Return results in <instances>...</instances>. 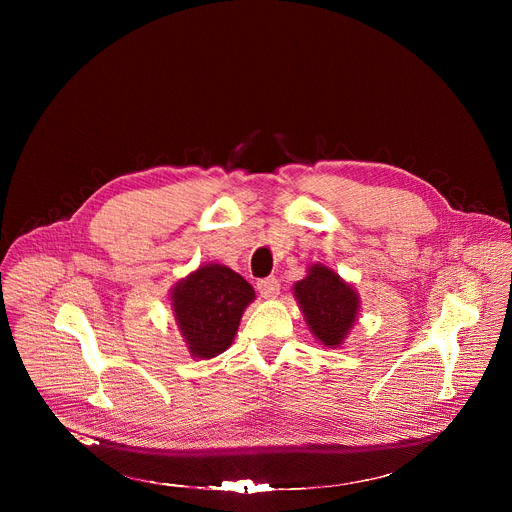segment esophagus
Wrapping results in <instances>:
<instances>
[{
  "instance_id": "34e87169",
  "label": "esophagus",
  "mask_w": 512,
  "mask_h": 512,
  "mask_svg": "<svg viewBox=\"0 0 512 512\" xmlns=\"http://www.w3.org/2000/svg\"><path fill=\"white\" fill-rule=\"evenodd\" d=\"M257 289H259V294H261L265 300H273V298H277V294H279V281H277L275 277H265V279H261V281L257 283Z\"/></svg>"
}]
</instances>
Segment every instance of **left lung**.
Returning <instances> with one entry per match:
<instances>
[{
  "mask_svg": "<svg viewBox=\"0 0 512 512\" xmlns=\"http://www.w3.org/2000/svg\"><path fill=\"white\" fill-rule=\"evenodd\" d=\"M294 298L312 336L338 348L348 338L360 312V296L352 283L324 263L308 265L306 277L294 283Z\"/></svg>",
  "mask_w": 512,
  "mask_h": 512,
  "instance_id": "obj_1",
  "label": "left lung"
}]
</instances>
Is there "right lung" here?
Instances as JSON below:
<instances>
[{"mask_svg": "<svg viewBox=\"0 0 512 512\" xmlns=\"http://www.w3.org/2000/svg\"><path fill=\"white\" fill-rule=\"evenodd\" d=\"M253 300L251 283L221 263H204L178 279L170 287V306L190 356L208 360L223 354Z\"/></svg>", "mask_w": 512, "mask_h": 512, "instance_id": "right-lung-1", "label": "right lung"}]
</instances>
